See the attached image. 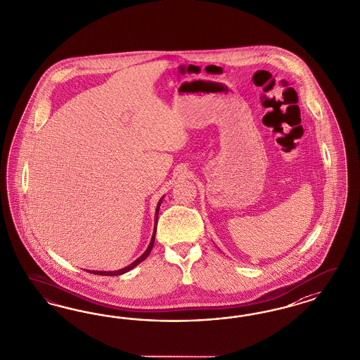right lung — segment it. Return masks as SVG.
<instances>
[{"label": "right lung", "mask_w": 360, "mask_h": 360, "mask_svg": "<svg viewBox=\"0 0 360 360\" xmlns=\"http://www.w3.org/2000/svg\"><path fill=\"white\" fill-rule=\"evenodd\" d=\"M162 200L158 202V207H156V214H155V224L158 222V214H159V209H160V205H162ZM155 229H156V225H155ZM155 233L156 231H153V234H152L151 243L148 245V248H147V250L143 253V255H140L138 259H135L131 265H128V266L123 267V269H120V270H116V271H94V270H89V273H93V274H99V276H119V274H124V273H127L131 269H134L135 266H138L141 261H144L148 255L151 253L152 248H153V243H155Z\"/></svg>", "instance_id": "right-lung-1"}]
</instances>
